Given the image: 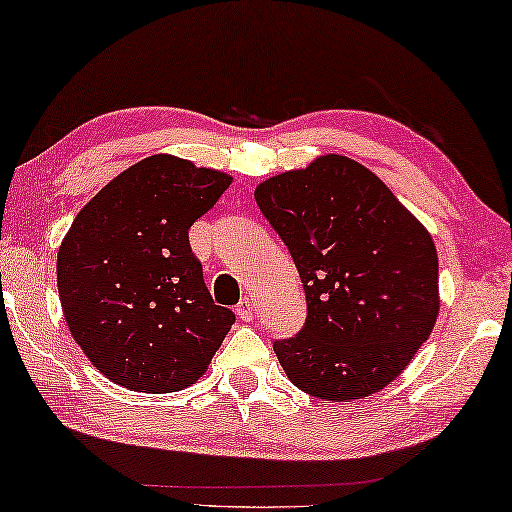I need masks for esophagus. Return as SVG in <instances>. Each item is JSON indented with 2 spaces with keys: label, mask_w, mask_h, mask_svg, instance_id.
<instances>
[{
  "label": "esophagus",
  "mask_w": 512,
  "mask_h": 512,
  "mask_svg": "<svg viewBox=\"0 0 512 512\" xmlns=\"http://www.w3.org/2000/svg\"><path fill=\"white\" fill-rule=\"evenodd\" d=\"M237 316L241 321H253L255 319V303L250 298H241L237 305Z\"/></svg>",
  "instance_id": "34e87169"
}]
</instances>
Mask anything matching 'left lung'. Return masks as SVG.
<instances>
[{
  "label": "left lung",
  "mask_w": 512,
  "mask_h": 512,
  "mask_svg": "<svg viewBox=\"0 0 512 512\" xmlns=\"http://www.w3.org/2000/svg\"><path fill=\"white\" fill-rule=\"evenodd\" d=\"M255 200L294 257L307 300L305 326L273 344L287 378L326 401L380 392L435 328L431 234L380 177L342 154L269 177Z\"/></svg>",
  "instance_id": "left-lung-1"
}]
</instances>
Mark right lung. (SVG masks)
Listing matches in <instances>:
<instances>
[{
    "mask_svg": "<svg viewBox=\"0 0 512 512\" xmlns=\"http://www.w3.org/2000/svg\"><path fill=\"white\" fill-rule=\"evenodd\" d=\"M230 184L221 170L152 154L72 221L56 257L63 316L111 383L166 394L207 371L234 312L205 287L189 227Z\"/></svg>",
    "mask_w": 512,
    "mask_h": 512,
    "instance_id": "right-lung-1",
    "label": "right lung"
}]
</instances>
